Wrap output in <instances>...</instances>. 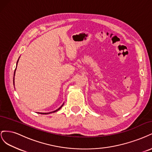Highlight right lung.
Masks as SVG:
<instances>
[{"mask_svg":"<svg viewBox=\"0 0 152 152\" xmlns=\"http://www.w3.org/2000/svg\"><path fill=\"white\" fill-rule=\"evenodd\" d=\"M18 60H19V59H18ZM18 61H17V63H18ZM16 66H17V65H16ZM16 68H15V70H16ZM15 73H14V79H13V82H14V84H15V82H14V80H15ZM15 85V84H14ZM63 105V104L60 107H59L58 109H57L56 110H55V111H54V112H49V113H41V114H49V113H53V112H57L58 110H59V109H60L61 107H62V106Z\"/></svg>","mask_w":152,"mask_h":152,"instance_id":"right-lung-1","label":"right lung"}]
</instances>
